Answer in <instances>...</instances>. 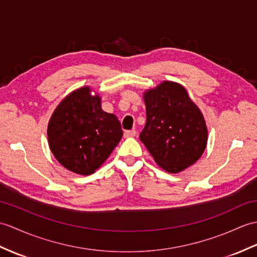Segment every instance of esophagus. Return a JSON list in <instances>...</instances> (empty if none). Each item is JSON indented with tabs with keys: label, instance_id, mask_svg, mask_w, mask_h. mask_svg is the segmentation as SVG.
Returning a JSON list of instances; mask_svg holds the SVG:
<instances>
[{
	"label": "esophagus",
	"instance_id": "esophagus-1",
	"mask_svg": "<svg viewBox=\"0 0 257 257\" xmlns=\"http://www.w3.org/2000/svg\"><path fill=\"white\" fill-rule=\"evenodd\" d=\"M137 135V131L134 130H128V131H124V137L126 138H130V137H135Z\"/></svg>",
	"mask_w": 257,
	"mask_h": 257
}]
</instances>
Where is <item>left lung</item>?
<instances>
[{"label":"left lung","mask_w":257,"mask_h":257,"mask_svg":"<svg viewBox=\"0 0 257 257\" xmlns=\"http://www.w3.org/2000/svg\"><path fill=\"white\" fill-rule=\"evenodd\" d=\"M147 122L140 140L156 163L180 173L196 163L207 147L204 115L180 83L163 81L143 93Z\"/></svg>","instance_id":"1"}]
</instances>
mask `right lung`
<instances>
[{
  "label": "right lung",
  "mask_w": 257,
  "mask_h": 257,
  "mask_svg": "<svg viewBox=\"0 0 257 257\" xmlns=\"http://www.w3.org/2000/svg\"><path fill=\"white\" fill-rule=\"evenodd\" d=\"M100 101L89 86L76 88L60 101L48 122L52 154L75 174H93L122 137L118 118L101 109Z\"/></svg>",
  "instance_id": "right-lung-1"
}]
</instances>
